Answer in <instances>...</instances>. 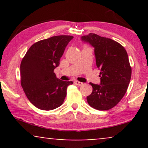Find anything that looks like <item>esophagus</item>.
I'll return each instance as SVG.
<instances>
[{
	"instance_id": "34e87169",
	"label": "esophagus",
	"mask_w": 148,
	"mask_h": 148,
	"mask_svg": "<svg viewBox=\"0 0 148 148\" xmlns=\"http://www.w3.org/2000/svg\"><path fill=\"white\" fill-rule=\"evenodd\" d=\"M74 83H75V84L76 85V86H82L83 84H84L83 83L78 82V81H75V82Z\"/></svg>"
}]
</instances>
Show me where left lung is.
Returning a JSON list of instances; mask_svg holds the SVG:
<instances>
[{
	"label": "left lung",
	"mask_w": 148,
	"mask_h": 148,
	"mask_svg": "<svg viewBox=\"0 0 148 148\" xmlns=\"http://www.w3.org/2000/svg\"><path fill=\"white\" fill-rule=\"evenodd\" d=\"M81 39L94 48L96 66L100 70V84L90 83L93 90L87 100L95 109L109 110L123 98L130 82L131 67L127 52L117 42L97 34L90 33Z\"/></svg>",
	"instance_id": "left-lung-1"
}]
</instances>
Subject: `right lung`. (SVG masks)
Masks as SVG:
<instances>
[{"mask_svg":"<svg viewBox=\"0 0 148 148\" xmlns=\"http://www.w3.org/2000/svg\"><path fill=\"white\" fill-rule=\"evenodd\" d=\"M73 38L71 36H56L40 40L29 48L22 59L21 86L30 102L40 110H51L61 106L67 87L73 84L72 81L58 79L54 73Z\"/></svg>","mask_w":148,"mask_h":148,"instance_id":"add662e5","label":"right lung"}]
</instances>
